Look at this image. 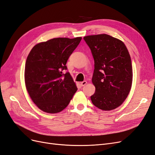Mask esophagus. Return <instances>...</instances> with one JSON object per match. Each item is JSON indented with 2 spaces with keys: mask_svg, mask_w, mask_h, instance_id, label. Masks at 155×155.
<instances>
[{
  "mask_svg": "<svg viewBox=\"0 0 155 155\" xmlns=\"http://www.w3.org/2000/svg\"><path fill=\"white\" fill-rule=\"evenodd\" d=\"M87 82L86 81H83L81 82V86H85V85H87Z\"/></svg>",
  "mask_w": 155,
  "mask_h": 155,
  "instance_id": "esophagus-1",
  "label": "esophagus"
}]
</instances>
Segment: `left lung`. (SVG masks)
<instances>
[{
  "instance_id": "left-lung-1",
  "label": "left lung",
  "mask_w": 155,
  "mask_h": 155,
  "mask_svg": "<svg viewBox=\"0 0 155 155\" xmlns=\"http://www.w3.org/2000/svg\"><path fill=\"white\" fill-rule=\"evenodd\" d=\"M94 60L92 79L96 87L91 96L94 105L103 110L115 109L129 95L133 81L131 59L125 44L109 35L83 37Z\"/></svg>"
}]
</instances>
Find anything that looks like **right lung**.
I'll list each match as a JSON object with an SVG mask.
<instances>
[{"label": "right lung", "mask_w": 155, "mask_h": 155, "mask_svg": "<svg viewBox=\"0 0 155 155\" xmlns=\"http://www.w3.org/2000/svg\"><path fill=\"white\" fill-rule=\"evenodd\" d=\"M81 37H58L37 44L28 55L25 70V85L38 108L58 113L66 108L78 90L66 64Z\"/></svg>", "instance_id": "add662e5"}]
</instances>
